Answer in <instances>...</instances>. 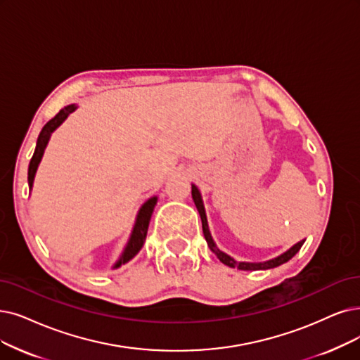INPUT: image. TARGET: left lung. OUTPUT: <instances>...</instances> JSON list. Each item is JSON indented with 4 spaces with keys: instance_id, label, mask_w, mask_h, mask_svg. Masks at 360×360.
<instances>
[{
    "instance_id": "left-lung-1",
    "label": "left lung",
    "mask_w": 360,
    "mask_h": 360,
    "mask_svg": "<svg viewBox=\"0 0 360 360\" xmlns=\"http://www.w3.org/2000/svg\"><path fill=\"white\" fill-rule=\"evenodd\" d=\"M192 198L195 200V205L199 211V215H200V220H202V230H204V236H205V240L208 243V247L212 252H215V255H217L219 260L229 266V267H238L239 270H266V269H273V267H278L283 263H286L288 260H291V258L300 251V248L303 247L304 240H301L298 243H295V245L288 250L286 252H283L282 255L273 258V260H269V262H264V263H236L232 257H229L227 254L221 252L217 247H215V243L210 235V230H208V224H207V217H205V211H204V205H202V200H200V195H199V191L196 189V186L193 184L192 186Z\"/></svg>"
}]
</instances>
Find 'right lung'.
<instances>
[{"mask_svg": "<svg viewBox=\"0 0 360 360\" xmlns=\"http://www.w3.org/2000/svg\"><path fill=\"white\" fill-rule=\"evenodd\" d=\"M74 110H75V105L66 106L65 109H62L59 113H57L54 118H51L44 127H42V130H41V133L38 136V140H37L35 152H34V155L31 158L30 169H27V181H30V188H32V181H34V177H35V172H37V168H38V164L41 161V158H42V153H44V149H46L47 143H49L50 134L68 118V115L70 112H74ZM155 205H156V196H153L149 200H146V202L143 204V207L140 208V211L137 214V220H136V224H134V229H133L131 238H130V240H128L127 247L124 250V254L120 258V262L115 264V267H120L121 264L128 263L141 250L143 243H145V240H146L148 227H149V221H150V217H152V212H153Z\"/></svg>", "mask_w": 360, "mask_h": 360, "instance_id": "1", "label": "right lung"}]
</instances>
